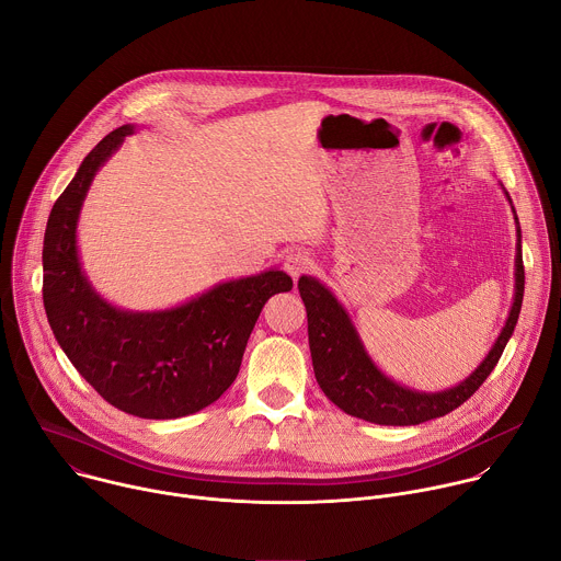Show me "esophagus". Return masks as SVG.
<instances>
[{"label":"esophagus","instance_id":"esophagus-1","mask_svg":"<svg viewBox=\"0 0 561 561\" xmlns=\"http://www.w3.org/2000/svg\"><path fill=\"white\" fill-rule=\"evenodd\" d=\"M284 268H286V273H288L293 279H297L299 275H304V273H308V271L312 268V257H310V253H306V251H290V253L284 257Z\"/></svg>","mask_w":561,"mask_h":561}]
</instances>
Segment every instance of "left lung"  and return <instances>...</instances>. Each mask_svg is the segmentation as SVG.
Masks as SVG:
<instances>
[{
	"mask_svg": "<svg viewBox=\"0 0 561 561\" xmlns=\"http://www.w3.org/2000/svg\"><path fill=\"white\" fill-rule=\"evenodd\" d=\"M500 186L511 204L517 226L513 306L508 310L504 329L500 331L482 364L450 388L428 392L390 379L368 355L348 310L333 295V290L317 277H299L297 288L308 314V346L317 383L346 415L379 426H417L422 422L444 417L461 407L493 373L517 327L524 299L522 228L508 191L504 188V184Z\"/></svg>",
	"mask_w": 561,
	"mask_h": 561,
	"instance_id": "obj_1",
	"label": "left lung"
}]
</instances>
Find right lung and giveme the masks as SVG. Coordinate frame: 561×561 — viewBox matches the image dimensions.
Returning <instances> with one entry per match:
<instances>
[{
    "label": "right lung",
    "instance_id": "1",
    "mask_svg": "<svg viewBox=\"0 0 561 561\" xmlns=\"http://www.w3.org/2000/svg\"><path fill=\"white\" fill-rule=\"evenodd\" d=\"M135 130L124 124L108 133L55 202L42 253L44 308L70 364L108 404L141 420H178L217 402L234 381L264 304L293 279L268 268L164 310L104 299L79 260L77 224L95 175Z\"/></svg>",
    "mask_w": 561,
    "mask_h": 561
}]
</instances>
